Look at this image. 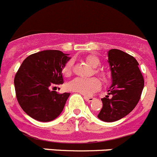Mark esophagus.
Masks as SVG:
<instances>
[{
  "instance_id": "34e87169",
  "label": "esophagus",
  "mask_w": 157,
  "mask_h": 157,
  "mask_svg": "<svg viewBox=\"0 0 157 157\" xmlns=\"http://www.w3.org/2000/svg\"><path fill=\"white\" fill-rule=\"evenodd\" d=\"M84 99H85L86 101H93L94 100V98L93 97H89V96H84Z\"/></svg>"
}]
</instances>
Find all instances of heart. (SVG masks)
<instances>
[{
  "label": "heart",
  "instance_id": "heart-1",
  "mask_svg": "<svg viewBox=\"0 0 157 157\" xmlns=\"http://www.w3.org/2000/svg\"><path fill=\"white\" fill-rule=\"evenodd\" d=\"M86 61L90 65L94 68H97L100 64V60L95 56H88L86 57ZM73 60H69L64 66L63 73L65 75H69L71 72ZM102 78H105V75L101 74ZM101 87V82L96 78H76L68 83L67 88L74 92H77L83 95H90L94 92L97 91Z\"/></svg>",
  "mask_w": 157,
  "mask_h": 157
}]
</instances>
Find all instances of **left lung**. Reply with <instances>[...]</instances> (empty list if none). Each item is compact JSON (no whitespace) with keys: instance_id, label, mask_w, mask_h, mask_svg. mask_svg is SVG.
Here are the masks:
<instances>
[{"instance_id":"obj_1","label":"left lung","mask_w":157,"mask_h":157,"mask_svg":"<svg viewBox=\"0 0 157 157\" xmlns=\"http://www.w3.org/2000/svg\"><path fill=\"white\" fill-rule=\"evenodd\" d=\"M112 84L108 95L101 98L102 108L98 117L105 122L120 120L134 109L140 100L144 81L134 57L118 49L108 52ZM111 97L109 98V95Z\"/></svg>"}]
</instances>
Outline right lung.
I'll return each mask as SVG.
<instances>
[{
	"label": "right lung",
	"instance_id": "obj_1",
	"mask_svg": "<svg viewBox=\"0 0 157 157\" xmlns=\"http://www.w3.org/2000/svg\"><path fill=\"white\" fill-rule=\"evenodd\" d=\"M58 50H45L28 56L14 78L19 104L27 114L47 122L63 110L70 93L58 94L51 88L63 83L62 71L71 59Z\"/></svg>",
	"mask_w": 157,
	"mask_h": 157
}]
</instances>
